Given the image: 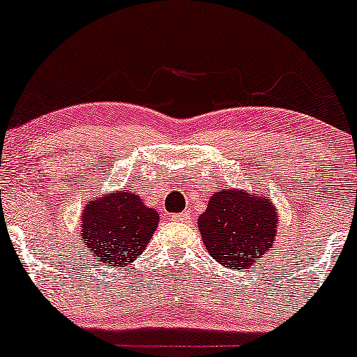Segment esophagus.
Here are the masks:
<instances>
[{
	"label": "esophagus",
	"instance_id": "1",
	"mask_svg": "<svg viewBox=\"0 0 357 357\" xmlns=\"http://www.w3.org/2000/svg\"><path fill=\"white\" fill-rule=\"evenodd\" d=\"M171 218H172V221H179V222H188L190 221L188 212H181V214H172Z\"/></svg>",
	"mask_w": 357,
	"mask_h": 357
}]
</instances>
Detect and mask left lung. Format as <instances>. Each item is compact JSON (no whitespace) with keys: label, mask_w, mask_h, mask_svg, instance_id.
I'll return each instance as SVG.
<instances>
[{"label":"left lung","mask_w":357,"mask_h":357,"mask_svg":"<svg viewBox=\"0 0 357 357\" xmlns=\"http://www.w3.org/2000/svg\"><path fill=\"white\" fill-rule=\"evenodd\" d=\"M199 228L219 264L243 271L271 250L278 219L269 199L222 188L208 200Z\"/></svg>","instance_id":"obj_1"}]
</instances>
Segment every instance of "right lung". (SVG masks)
Returning a JSON list of instances; mask_svg holds the SVG:
<instances>
[{
  "instance_id": "obj_1",
  "label": "right lung",
  "mask_w": 357,
  "mask_h": 357,
  "mask_svg": "<svg viewBox=\"0 0 357 357\" xmlns=\"http://www.w3.org/2000/svg\"><path fill=\"white\" fill-rule=\"evenodd\" d=\"M157 225L155 208L124 190L86 205L81 238L102 264L124 268L142 255Z\"/></svg>"
}]
</instances>
